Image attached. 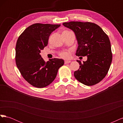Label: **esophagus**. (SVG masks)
I'll return each instance as SVG.
<instances>
[{"mask_svg": "<svg viewBox=\"0 0 123 123\" xmlns=\"http://www.w3.org/2000/svg\"><path fill=\"white\" fill-rule=\"evenodd\" d=\"M71 62V61H65V64H69V63H70Z\"/></svg>", "mask_w": 123, "mask_h": 123, "instance_id": "1", "label": "esophagus"}]
</instances>
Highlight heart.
<instances>
[{"mask_svg":"<svg viewBox=\"0 0 123 123\" xmlns=\"http://www.w3.org/2000/svg\"><path fill=\"white\" fill-rule=\"evenodd\" d=\"M64 32H69V31L65 30ZM70 52L69 51H62L59 54L61 56L64 58H68L70 57Z\"/></svg>","mask_w":123,"mask_h":123,"instance_id":"obj_1","label":"heart"}]
</instances>
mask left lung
Returning <instances> with one entry per match:
<instances>
[{"instance_id": "8db88e82", "label": "left lung", "mask_w": 123, "mask_h": 123, "mask_svg": "<svg viewBox=\"0 0 123 123\" xmlns=\"http://www.w3.org/2000/svg\"><path fill=\"white\" fill-rule=\"evenodd\" d=\"M62 25L75 33L79 45L76 55L87 56L83 64L77 60L80 66L74 72V77L87 86L98 83L107 75L112 62L108 36L99 26L90 22L70 21Z\"/></svg>"}]
</instances>
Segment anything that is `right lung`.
Here are the masks:
<instances>
[{
	"label": "right lung",
	"mask_w": 123,
	"mask_h": 123,
	"mask_svg": "<svg viewBox=\"0 0 123 123\" xmlns=\"http://www.w3.org/2000/svg\"><path fill=\"white\" fill-rule=\"evenodd\" d=\"M61 25L34 24L29 26L18 37L15 61L21 75L37 88H43L55 79L58 69L64 65L62 59H50L46 62L40 55L47 46L51 33Z\"/></svg>",
	"instance_id": "1"
}]
</instances>
